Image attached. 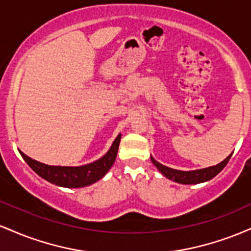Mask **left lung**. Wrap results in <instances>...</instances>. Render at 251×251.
I'll return each instance as SVG.
<instances>
[{"mask_svg": "<svg viewBox=\"0 0 251 251\" xmlns=\"http://www.w3.org/2000/svg\"><path fill=\"white\" fill-rule=\"evenodd\" d=\"M232 154V153H231ZM231 154H229L223 162L214 166H209L205 169H200V170H192V171H180V170H175L168 166L163 165V164L158 163L153 157H151V162L154 164V166L159 170V172L163 176H165L169 179L176 181V183L179 184H200L204 183V181H208L210 179L217 176L222 170L224 169V166L226 165L229 162Z\"/></svg>", "mask_w": 251, "mask_h": 251, "instance_id": "obj_1", "label": "left lung"}]
</instances>
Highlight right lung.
<instances>
[{
  "mask_svg": "<svg viewBox=\"0 0 251 251\" xmlns=\"http://www.w3.org/2000/svg\"><path fill=\"white\" fill-rule=\"evenodd\" d=\"M120 139H122V134H118L106 154H103L96 162L81 166L47 165V164L31 159L22 151L19 152L31 170L43 179L55 184L57 186H62V188H83L101 179L103 176L107 174L108 170L116 162Z\"/></svg>",
  "mask_w": 251,
  "mask_h": 251,
  "instance_id": "1",
  "label": "right lung"
}]
</instances>
